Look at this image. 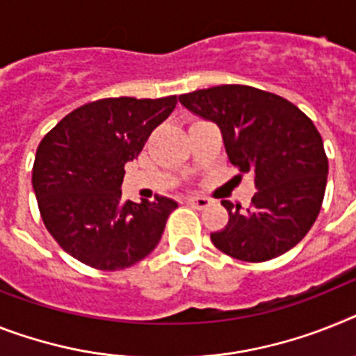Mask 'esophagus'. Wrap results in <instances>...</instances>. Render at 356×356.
Returning a JSON list of instances; mask_svg holds the SVG:
<instances>
[{
    "mask_svg": "<svg viewBox=\"0 0 356 356\" xmlns=\"http://www.w3.org/2000/svg\"><path fill=\"white\" fill-rule=\"evenodd\" d=\"M186 202L188 204H192L193 208H197V210H204L206 206L211 204L210 199H206V197H190Z\"/></svg>",
    "mask_w": 356,
    "mask_h": 356,
    "instance_id": "34e87169",
    "label": "esophagus"
}]
</instances>
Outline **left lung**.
Listing matches in <instances>:
<instances>
[{"mask_svg":"<svg viewBox=\"0 0 356 356\" xmlns=\"http://www.w3.org/2000/svg\"><path fill=\"white\" fill-rule=\"evenodd\" d=\"M190 112L220 128L229 163L252 172L248 208L220 201L228 224L211 243L244 262H264L298 244L318 217L327 181L324 143L293 103L246 85H220L179 95Z\"/></svg>","mask_w":356,"mask_h":356,"instance_id":"8db88e82","label":"left lung"}]
</instances>
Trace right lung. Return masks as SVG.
<instances>
[{"label":"right lung","instance_id":"right-lung-1","mask_svg":"<svg viewBox=\"0 0 356 356\" xmlns=\"http://www.w3.org/2000/svg\"><path fill=\"white\" fill-rule=\"evenodd\" d=\"M175 104L177 95L92 101L41 139L32 186L44 226L68 255L115 271L143 261L159 244L177 202L159 195L139 204L124 201L121 184L124 164L137 159Z\"/></svg>","mask_w":356,"mask_h":356}]
</instances>
